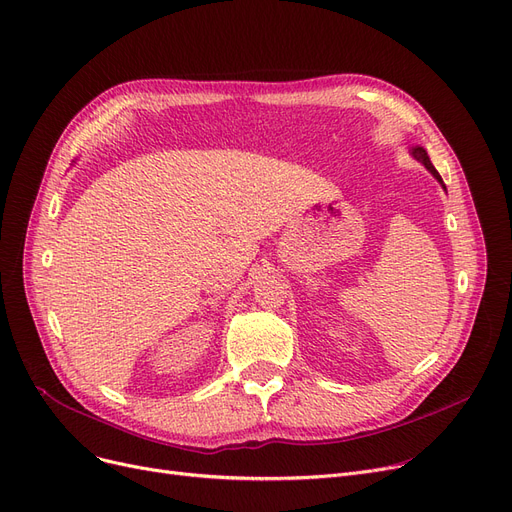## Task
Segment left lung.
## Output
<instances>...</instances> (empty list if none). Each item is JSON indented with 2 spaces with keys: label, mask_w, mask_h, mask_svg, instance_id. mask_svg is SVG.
<instances>
[{
  "label": "left lung",
  "mask_w": 512,
  "mask_h": 512,
  "mask_svg": "<svg viewBox=\"0 0 512 512\" xmlns=\"http://www.w3.org/2000/svg\"><path fill=\"white\" fill-rule=\"evenodd\" d=\"M410 154H412V157L416 159V161H420L422 165H425L427 167V171L435 177V180L441 184V188L443 190H446V184H443V180H441V175L437 173V169L433 167V163H431V159H429V154H427V150L425 148H422V146H412L410 148Z\"/></svg>",
  "instance_id": "1"
}]
</instances>
